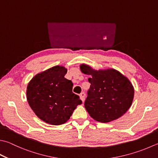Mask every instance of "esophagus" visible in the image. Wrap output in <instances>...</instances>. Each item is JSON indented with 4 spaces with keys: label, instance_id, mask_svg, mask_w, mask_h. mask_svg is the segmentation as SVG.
<instances>
[{
    "label": "esophagus",
    "instance_id": "obj_1",
    "mask_svg": "<svg viewBox=\"0 0 158 158\" xmlns=\"http://www.w3.org/2000/svg\"><path fill=\"white\" fill-rule=\"evenodd\" d=\"M80 99L82 100V102H84L85 100V94L84 93V92H82V93L80 94Z\"/></svg>",
    "mask_w": 158,
    "mask_h": 158
}]
</instances>
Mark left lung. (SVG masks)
Instances as JSON below:
<instances>
[{"mask_svg":"<svg viewBox=\"0 0 158 158\" xmlns=\"http://www.w3.org/2000/svg\"><path fill=\"white\" fill-rule=\"evenodd\" d=\"M80 69L91 76L85 107L92 118L99 123H110L129 110L134 97V87L127 76L111 68L96 70L81 64Z\"/></svg>","mask_w":158,"mask_h":158,"instance_id":"left-lung-1","label":"left lung"}]
</instances>
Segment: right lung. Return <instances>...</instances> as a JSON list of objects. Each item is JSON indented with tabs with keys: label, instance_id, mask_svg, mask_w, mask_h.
<instances>
[{
	"label": "right lung",
	"instance_id": "add662e5",
	"mask_svg": "<svg viewBox=\"0 0 158 158\" xmlns=\"http://www.w3.org/2000/svg\"><path fill=\"white\" fill-rule=\"evenodd\" d=\"M67 69L56 65L34 76L27 87V100L41 120L60 125L69 120L82 101L72 92L73 83L64 78Z\"/></svg>",
	"mask_w": 158,
	"mask_h": 158
}]
</instances>
